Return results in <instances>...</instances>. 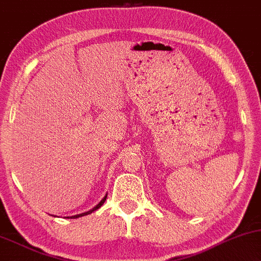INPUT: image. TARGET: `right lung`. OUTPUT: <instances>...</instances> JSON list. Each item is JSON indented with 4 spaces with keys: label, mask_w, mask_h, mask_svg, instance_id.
<instances>
[{
    "label": "right lung",
    "mask_w": 261,
    "mask_h": 261,
    "mask_svg": "<svg viewBox=\"0 0 261 261\" xmlns=\"http://www.w3.org/2000/svg\"><path fill=\"white\" fill-rule=\"evenodd\" d=\"M107 199V194L105 197H103V199L100 200V202L97 204V205L95 206V208H92L91 210H89V212H86V213H81V214H76V215H73V216H68V219H77V218H81V216H85V215H89V214H91V213H93L95 212V210H97L98 208H100V206L103 205V203H105V200Z\"/></svg>",
    "instance_id": "obj_1"
}]
</instances>
